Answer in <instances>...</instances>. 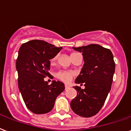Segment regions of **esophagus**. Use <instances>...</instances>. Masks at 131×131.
Segmentation results:
<instances>
[{
	"label": "esophagus",
	"instance_id": "1",
	"mask_svg": "<svg viewBox=\"0 0 131 131\" xmlns=\"http://www.w3.org/2000/svg\"><path fill=\"white\" fill-rule=\"evenodd\" d=\"M70 86L67 85V84H65V89H69Z\"/></svg>",
	"mask_w": 131,
	"mask_h": 131
}]
</instances>
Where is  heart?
<instances>
[{
	"instance_id": "b5f03b06",
	"label": "heart",
	"mask_w": 131,
	"mask_h": 131,
	"mask_svg": "<svg viewBox=\"0 0 131 131\" xmlns=\"http://www.w3.org/2000/svg\"><path fill=\"white\" fill-rule=\"evenodd\" d=\"M75 53H72L71 54V56H73V55L75 54ZM57 59H58V56H56L51 60V62L54 63L57 60ZM73 75H74L73 73L71 72V71H59L56 74V76L57 78H58L59 80H62L64 82H66V83L69 82L72 80Z\"/></svg>"
}]
</instances>
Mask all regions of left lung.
<instances>
[{
    "mask_svg": "<svg viewBox=\"0 0 131 131\" xmlns=\"http://www.w3.org/2000/svg\"><path fill=\"white\" fill-rule=\"evenodd\" d=\"M73 49L82 53L83 67L75 82L85 88L73 86L77 96L71 102L75 113L84 117L96 115L101 109L111 89L115 69L111 50L99 45L91 44Z\"/></svg>",
    "mask_w": 131,
    "mask_h": 131,
    "instance_id": "left-lung-1",
    "label": "left lung"
}]
</instances>
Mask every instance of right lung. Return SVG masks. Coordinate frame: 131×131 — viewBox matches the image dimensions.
Wrapping results in <instances>:
<instances>
[{
    "mask_svg": "<svg viewBox=\"0 0 131 131\" xmlns=\"http://www.w3.org/2000/svg\"><path fill=\"white\" fill-rule=\"evenodd\" d=\"M62 49L39 40L27 42L19 49L16 64L19 91L26 106L35 114L51 111L57 97L64 90L62 82L53 80L49 85L44 80L50 75V60Z\"/></svg>",
    "mask_w": 131,
    "mask_h": 131,
    "instance_id": "1",
    "label": "right lung"
}]
</instances>
